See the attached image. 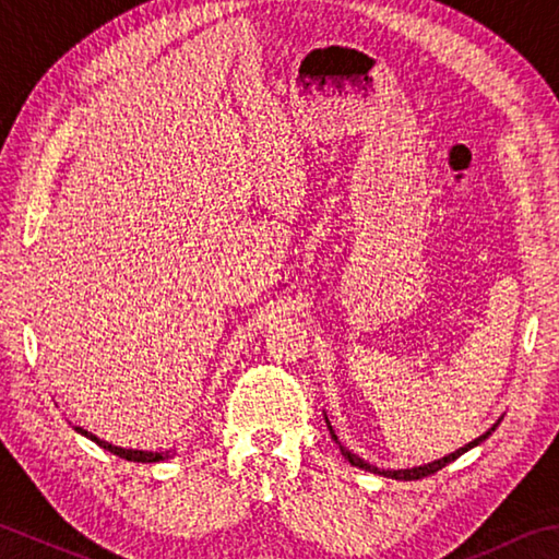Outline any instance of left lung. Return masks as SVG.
Returning <instances> with one entry per match:
<instances>
[{"label": "left lung", "mask_w": 559, "mask_h": 559, "mask_svg": "<svg viewBox=\"0 0 559 559\" xmlns=\"http://www.w3.org/2000/svg\"><path fill=\"white\" fill-rule=\"evenodd\" d=\"M324 420H328V415H324ZM499 425V423H496ZM496 425L491 430H486L484 435H479V438L476 440H472L469 444H464V448H460L456 452H452V454H448V456H442V460H435V462H430V464H420V466H413V469H379V466H373V464H369V462H364L361 456H357L354 452H349V450H344L342 444H340V450H342V454H344V460H349V464H354V466H359V469H367V472H373V474H381V476H389V479H401V481H413V479H423V476H430V474H435V472H440L442 466H448L450 462H454L456 456L460 454H464L466 450H472V448H476V444H481L486 438H489V435L496 430ZM328 428H330V435H332V440L334 442H340L337 440V435H334V430H332V425H330V420H328Z\"/></svg>", "instance_id": "left-lung-1"}]
</instances>
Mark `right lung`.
<instances>
[{"label": "right lung", "instance_id": "add662e5", "mask_svg": "<svg viewBox=\"0 0 559 559\" xmlns=\"http://www.w3.org/2000/svg\"><path fill=\"white\" fill-rule=\"evenodd\" d=\"M80 435H85V438H90L93 442H97L99 448L103 450H107V452H111V454H117V456H121V460H129V462H164V460H168L170 456V452H146V450H124V448H117V444H111V442H105V440H99L97 435H93V432H87V430H83V428H75Z\"/></svg>", "mask_w": 559, "mask_h": 559}]
</instances>
